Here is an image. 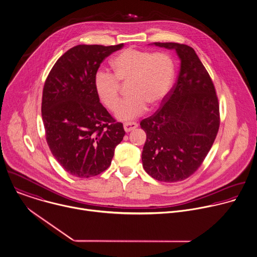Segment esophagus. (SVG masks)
<instances>
[{"mask_svg":"<svg viewBox=\"0 0 257 257\" xmlns=\"http://www.w3.org/2000/svg\"><path fill=\"white\" fill-rule=\"evenodd\" d=\"M137 127H138V124L135 123V122H126V123H124V130L126 132H130V131L136 129Z\"/></svg>","mask_w":257,"mask_h":257,"instance_id":"esophagus-1","label":"esophagus"}]
</instances>
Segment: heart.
<instances>
[{"label":"heart","instance_id":"1","mask_svg":"<svg viewBox=\"0 0 257 257\" xmlns=\"http://www.w3.org/2000/svg\"><path fill=\"white\" fill-rule=\"evenodd\" d=\"M114 74L99 70L94 77V87L100 101L114 110L120 100L121 84L127 85L129 97L116 110L120 120H130L142 115L147 105L159 106L167 97L174 79V64L165 53L138 49H125L111 61Z\"/></svg>","mask_w":257,"mask_h":257}]
</instances>
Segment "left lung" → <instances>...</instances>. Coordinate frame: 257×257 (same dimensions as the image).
Masks as SVG:
<instances>
[{
	"mask_svg": "<svg viewBox=\"0 0 257 257\" xmlns=\"http://www.w3.org/2000/svg\"><path fill=\"white\" fill-rule=\"evenodd\" d=\"M152 45L174 50L180 71L164 105L140 123L146 133L142 163L154 179L177 182L192 175L212 147L219 129L218 99L208 72L191 47Z\"/></svg>",
	"mask_w": 257,
	"mask_h": 257,
	"instance_id": "obj_1",
	"label": "left lung"
}]
</instances>
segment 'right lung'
Listing matches in <instances>:
<instances>
[{"label": "right lung", "instance_id": "add662e5", "mask_svg": "<svg viewBox=\"0 0 257 257\" xmlns=\"http://www.w3.org/2000/svg\"><path fill=\"white\" fill-rule=\"evenodd\" d=\"M116 46L78 45L55 63L43 89L42 118L49 148L71 175L89 178L111 164L123 140V124L115 122L94 87L103 60Z\"/></svg>", "mask_w": 257, "mask_h": 257}]
</instances>
